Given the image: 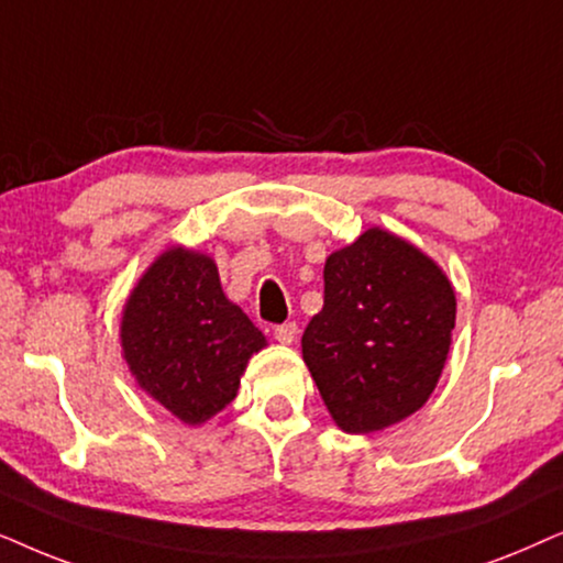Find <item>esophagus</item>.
Wrapping results in <instances>:
<instances>
[{"mask_svg": "<svg viewBox=\"0 0 563 563\" xmlns=\"http://www.w3.org/2000/svg\"><path fill=\"white\" fill-rule=\"evenodd\" d=\"M296 332H298V327L294 324V321H288V324L275 327V340L280 344H294Z\"/></svg>", "mask_w": 563, "mask_h": 563, "instance_id": "1", "label": "esophagus"}]
</instances>
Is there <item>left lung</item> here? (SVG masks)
<instances>
[{
    "mask_svg": "<svg viewBox=\"0 0 563 563\" xmlns=\"http://www.w3.org/2000/svg\"><path fill=\"white\" fill-rule=\"evenodd\" d=\"M455 327L445 269L371 227L324 262V309L301 352L342 432H380L415 415L443 376Z\"/></svg>",
    "mask_w": 563,
    "mask_h": 563,
    "instance_id": "left-lung-1",
    "label": "left lung"
}]
</instances>
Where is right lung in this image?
<instances>
[{
	"instance_id": "add662e5",
	"label": "right lung",
	"mask_w": 563,
	"mask_h": 563,
	"mask_svg": "<svg viewBox=\"0 0 563 563\" xmlns=\"http://www.w3.org/2000/svg\"><path fill=\"white\" fill-rule=\"evenodd\" d=\"M267 340L229 301L211 254L164 250L125 298L120 350L141 391L198 427L236 399L246 363Z\"/></svg>"
}]
</instances>
